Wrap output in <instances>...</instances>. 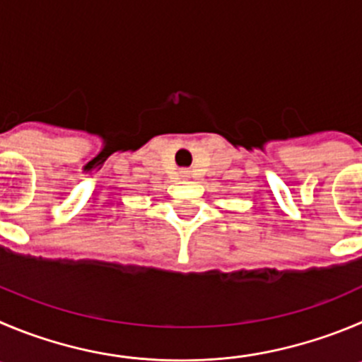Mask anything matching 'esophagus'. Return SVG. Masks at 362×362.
<instances>
[{
  "mask_svg": "<svg viewBox=\"0 0 362 362\" xmlns=\"http://www.w3.org/2000/svg\"><path fill=\"white\" fill-rule=\"evenodd\" d=\"M182 177H189V171H182Z\"/></svg>",
  "mask_w": 362,
  "mask_h": 362,
  "instance_id": "obj_1",
  "label": "esophagus"
}]
</instances>
